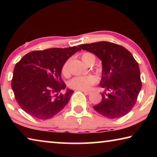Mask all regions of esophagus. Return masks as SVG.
I'll return each mask as SVG.
<instances>
[{"label": "esophagus", "instance_id": "34e87169", "mask_svg": "<svg viewBox=\"0 0 157 157\" xmlns=\"http://www.w3.org/2000/svg\"><path fill=\"white\" fill-rule=\"evenodd\" d=\"M82 91L83 92L85 95H89V94H91V93L89 91Z\"/></svg>", "mask_w": 157, "mask_h": 157}]
</instances>
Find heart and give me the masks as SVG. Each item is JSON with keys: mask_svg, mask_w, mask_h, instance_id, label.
Here are the masks:
<instances>
[{"mask_svg": "<svg viewBox=\"0 0 157 157\" xmlns=\"http://www.w3.org/2000/svg\"><path fill=\"white\" fill-rule=\"evenodd\" d=\"M82 61L86 65L94 64L95 61V56L91 52H86L82 53L81 55ZM62 73L63 76L67 77L69 75L68 70V61L66 62L62 66ZM97 82V79L92 75L86 76H77L68 82V86L71 89L78 90H88L92 85Z\"/></svg>", "mask_w": 157, "mask_h": 157, "instance_id": "1", "label": "heart"}]
</instances>
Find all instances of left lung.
I'll list each match as a JSON object with an SVG mask.
<instances>
[{"instance_id": "8db88e82", "label": "left lung", "mask_w": 157, "mask_h": 157, "mask_svg": "<svg viewBox=\"0 0 157 157\" xmlns=\"http://www.w3.org/2000/svg\"><path fill=\"white\" fill-rule=\"evenodd\" d=\"M102 60V100L94 109L108 118H121L134 107L142 87L139 64L132 53L120 45L99 41L78 46Z\"/></svg>"}]
</instances>
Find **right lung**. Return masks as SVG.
Segmentation results:
<instances>
[{
    "label": "right lung",
    "instance_id": "add662e5",
    "mask_svg": "<svg viewBox=\"0 0 157 157\" xmlns=\"http://www.w3.org/2000/svg\"><path fill=\"white\" fill-rule=\"evenodd\" d=\"M78 47L52 48L34 50L16 63L12 89L18 105L34 118H52L67 105L74 92L66 88L61 78L62 68Z\"/></svg>",
    "mask_w": 157,
    "mask_h": 157
}]
</instances>
